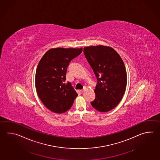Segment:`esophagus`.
I'll list each match as a JSON object with an SVG mask.
<instances>
[{
	"instance_id": "esophagus-1",
	"label": "esophagus",
	"mask_w": 160,
	"mask_h": 160,
	"mask_svg": "<svg viewBox=\"0 0 160 160\" xmlns=\"http://www.w3.org/2000/svg\"><path fill=\"white\" fill-rule=\"evenodd\" d=\"M84 91H85V88H84V89H81L80 92H83Z\"/></svg>"
}]
</instances>
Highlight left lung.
I'll return each instance as SVG.
<instances>
[{
	"mask_svg": "<svg viewBox=\"0 0 160 160\" xmlns=\"http://www.w3.org/2000/svg\"><path fill=\"white\" fill-rule=\"evenodd\" d=\"M83 52L98 81L92 106L101 112L110 111L119 104L125 91L127 75L124 62L110 47L91 46L84 47Z\"/></svg>",
	"mask_w": 160,
	"mask_h": 160,
	"instance_id": "8db88e82",
	"label": "left lung"
}]
</instances>
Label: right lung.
I'll return each instance as SVG.
<instances>
[{"instance_id": "obj_1", "label": "right lung", "mask_w": 160, "mask_h": 160, "mask_svg": "<svg viewBox=\"0 0 160 160\" xmlns=\"http://www.w3.org/2000/svg\"><path fill=\"white\" fill-rule=\"evenodd\" d=\"M82 51V48H52L40 60L35 75L36 91L43 104L53 112L68 111L78 95L71 83L65 82L66 73L70 62Z\"/></svg>"}]
</instances>
